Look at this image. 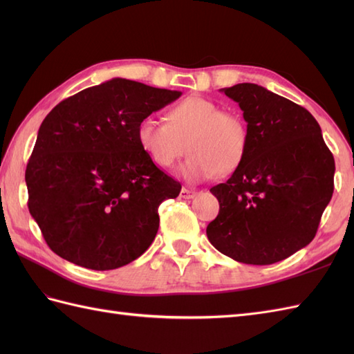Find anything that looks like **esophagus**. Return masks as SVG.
Returning a JSON list of instances; mask_svg holds the SVG:
<instances>
[{"label":"esophagus","instance_id":"1","mask_svg":"<svg viewBox=\"0 0 354 354\" xmlns=\"http://www.w3.org/2000/svg\"><path fill=\"white\" fill-rule=\"evenodd\" d=\"M179 196H181L183 199H192V198L196 196V192L190 190V189H185V187H183L181 193H179Z\"/></svg>","mask_w":354,"mask_h":354}]
</instances>
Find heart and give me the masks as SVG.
<instances>
[{"instance_id":"b5f03b06","label":"heart","mask_w":354,"mask_h":354,"mask_svg":"<svg viewBox=\"0 0 354 354\" xmlns=\"http://www.w3.org/2000/svg\"><path fill=\"white\" fill-rule=\"evenodd\" d=\"M169 123L147 117L137 127L142 152L156 167L170 169L185 150L183 175L190 181L230 175L243 162L250 129L245 118L199 95H190L167 112Z\"/></svg>"}]
</instances>
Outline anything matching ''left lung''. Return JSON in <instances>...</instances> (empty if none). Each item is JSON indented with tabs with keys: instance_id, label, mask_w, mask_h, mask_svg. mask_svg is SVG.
<instances>
[{
	"instance_id": "obj_1",
	"label": "left lung",
	"mask_w": 354,
	"mask_h": 354,
	"mask_svg": "<svg viewBox=\"0 0 354 354\" xmlns=\"http://www.w3.org/2000/svg\"><path fill=\"white\" fill-rule=\"evenodd\" d=\"M222 91L250 129L243 162L209 189L219 214L207 236L246 265H272L309 245L333 194L335 160L309 111L255 84Z\"/></svg>"
}]
</instances>
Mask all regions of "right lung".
Here are the masks:
<instances>
[{
    "mask_svg": "<svg viewBox=\"0 0 354 354\" xmlns=\"http://www.w3.org/2000/svg\"><path fill=\"white\" fill-rule=\"evenodd\" d=\"M181 94L115 77L62 100L44 118L26 184L28 212L53 252L109 270L152 245L158 207L176 198L181 184L142 152L137 127Z\"/></svg>",
    "mask_w": 354,
    "mask_h": 354,
    "instance_id": "right-lung-1",
    "label": "right lung"
}]
</instances>
